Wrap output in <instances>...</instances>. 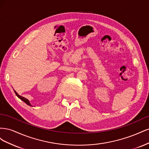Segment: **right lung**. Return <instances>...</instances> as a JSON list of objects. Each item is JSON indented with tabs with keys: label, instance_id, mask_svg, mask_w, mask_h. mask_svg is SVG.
<instances>
[{
	"label": "right lung",
	"instance_id": "1",
	"mask_svg": "<svg viewBox=\"0 0 149 149\" xmlns=\"http://www.w3.org/2000/svg\"><path fill=\"white\" fill-rule=\"evenodd\" d=\"M15 91V94H16V96L18 97H19V99H20V100H22V101H23L24 102H25L26 104H27V105H29V106H31V104L30 103V102H29V101L27 100V99H26V98H25L24 97H22V96H20L19 95V94H18V93L15 91Z\"/></svg>",
	"mask_w": 149,
	"mask_h": 149
}]
</instances>
